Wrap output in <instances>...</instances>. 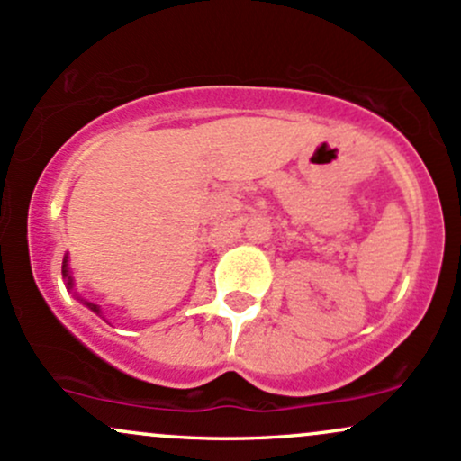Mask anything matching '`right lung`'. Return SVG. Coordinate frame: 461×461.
<instances>
[{
    "mask_svg": "<svg viewBox=\"0 0 461 461\" xmlns=\"http://www.w3.org/2000/svg\"><path fill=\"white\" fill-rule=\"evenodd\" d=\"M67 262H68V258L65 256V260H62V277H65V284H67V288L71 290L73 288V277H71V273H68V268H67ZM84 305H88V308H91L95 314H102V310H99V305H95V303H88V301H84Z\"/></svg>",
    "mask_w": 461,
    "mask_h": 461,
    "instance_id": "1",
    "label": "right lung"
}]
</instances>
